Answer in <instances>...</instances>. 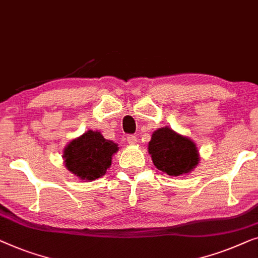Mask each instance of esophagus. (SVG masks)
<instances>
[{
    "label": "esophagus",
    "mask_w": 258,
    "mask_h": 258,
    "mask_svg": "<svg viewBox=\"0 0 258 258\" xmlns=\"http://www.w3.org/2000/svg\"><path fill=\"white\" fill-rule=\"evenodd\" d=\"M137 141H138V139H137L136 136H128L127 137V143L130 145H136Z\"/></svg>",
    "instance_id": "obj_1"
}]
</instances>
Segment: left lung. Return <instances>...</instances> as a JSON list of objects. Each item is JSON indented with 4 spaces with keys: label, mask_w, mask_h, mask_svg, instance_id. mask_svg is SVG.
Instances as JSON below:
<instances>
[{
    "label": "left lung",
    "mask_w": 258,
    "mask_h": 258,
    "mask_svg": "<svg viewBox=\"0 0 258 258\" xmlns=\"http://www.w3.org/2000/svg\"><path fill=\"white\" fill-rule=\"evenodd\" d=\"M148 153L154 166L170 176L189 173L200 161L194 141L168 126L154 131L148 143Z\"/></svg>",
    "instance_id": "1"
}]
</instances>
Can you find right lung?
<instances>
[{
    "label": "right lung",
    "mask_w": 258,
    "mask_h": 258,
    "mask_svg": "<svg viewBox=\"0 0 258 258\" xmlns=\"http://www.w3.org/2000/svg\"><path fill=\"white\" fill-rule=\"evenodd\" d=\"M118 145L105 139L100 132L89 130L68 144L64 150L65 167L81 180L92 181L103 176L111 166Z\"/></svg>",
    "instance_id": "obj_1"
}]
</instances>
